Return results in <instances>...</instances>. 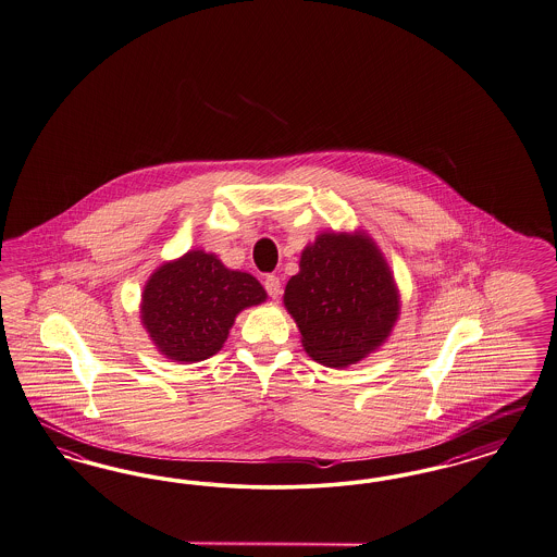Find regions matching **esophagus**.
Here are the masks:
<instances>
[{
	"mask_svg": "<svg viewBox=\"0 0 557 557\" xmlns=\"http://www.w3.org/2000/svg\"><path fill=\"white\" fill-rule=\"evenodd\" d=\"M263 286H265L269 296H271L273 300H277V298L282 296V282H280L277 275H268L265 282H263Z\"/></svg>",
	"mask_w": 557,
	"mask_h": 557,
	"instance_id": "esophagus-1",
	"label": "esophagus"
}]
</instances>
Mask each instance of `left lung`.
<instances>
[{"instance_id": "obj_1", "label": "left lung", "mask_w": 557, "mask_h": 557, "mask_svg": "<svg viewBox=\"0 0 557 557\" xmlns=\"http://www.w3.org/2000/svg\"><path fill=\"white\" fill-rule=\"evenodd\" d=\"M284 305L308 356L346 368L386 342L399 319V289L383 252L364 232H323L302 250Z\"/></svg>"}]
</instances>
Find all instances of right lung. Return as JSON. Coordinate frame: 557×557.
<instances>
[{
  "mask_svg": "<svg viewBox=\"0 0 557 557\" xmlns=\"http://www.w3.org/2000/svg\"><path fill=\"white\" fill-rule=\"evenodd\" d=\"M263 286L206 250H189L153 271L141 294V323L153 346L174 362L218 354L240 310L265 302Z\"/></svg>",
  "mask_w": 557,
  "mask_h": 557,
  "instance_id": "obj_1",
  "label": "right lung"
}]
</instances>
